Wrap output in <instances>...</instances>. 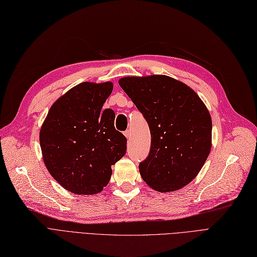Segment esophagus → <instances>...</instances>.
I'll list each match as a JSON object with an SVG mask.
<instances>
[{"label":"esophagus","mask_w":257,"mask_h":257,"mask_svg":"<svg viewBox=\"0 0 257 257\" xmlns=\"http://www.w3.org/2000/svg\"><path fill=\"white\" fill-rule=\"evenodd\" d=\"M124 135H125V137H126L127 139H130V138H131V131H130V130L125 131V132H124Z\"/></svg>","instance_id":"1"}]
</instances>
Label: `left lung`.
Instances as JSON below:
<instances>
[{
    "label": "left lung",
    "mask_w": 257,
    "mask_h": 257,
    "mask_svg": "<svg viewBox=\"0 0 257 257\" xmlns=\"http://www.w3.org/2000/svg\"><path fill=\"white\" fill-rule=\"evenodd\" d=\"M119 85L144 114L151 149L139 164L143 180L159 192L188 185L211 149L210 113L189 86L167 75L125 76Z\"/></svg>",
    "instance_id": "obj_1"
}]
</instances>
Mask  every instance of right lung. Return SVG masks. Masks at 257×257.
Listing matches in <instances>:
<instances>
[{
	"mask_svg": "<svg viewBox=\"0 0 257 257\" xmlns=\"http://www.w3.org/2000/svg\"><path fill=\"white\" fill-rule=\"evenodd\" d=\"M111 82H84L58 98L39 134L48 171L65 189L95 194L107 186L111 166L124 156L126 138L113 125L114 112L102 109Z\"/></svg>",
	"mask_w": 257,
	"mask_h": 257,
	"instance_id": "right-lung-1",
	"label": "right lung"
}]
</instances>
